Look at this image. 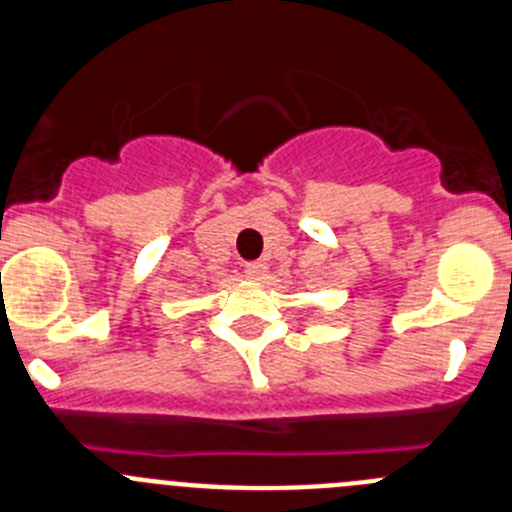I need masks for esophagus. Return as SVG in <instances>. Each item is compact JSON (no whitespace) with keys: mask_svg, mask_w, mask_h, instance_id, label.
I'll return each instance as SVG.
<instances>
[{"mask_svg":"<svg viewBox=\"0 0 512 512\" xmlns=\"http://www.w3.org/2000/svg\"><path fill=\"white\" fill-rule=\"evenodd\" d=\"M245 275L250 277V280H262V275H265V265H262V262H247Z\"/></svg>","mask_w":512,"mask_h":512,"instance_id":"1","label":"esophagus"}]
</instances>
